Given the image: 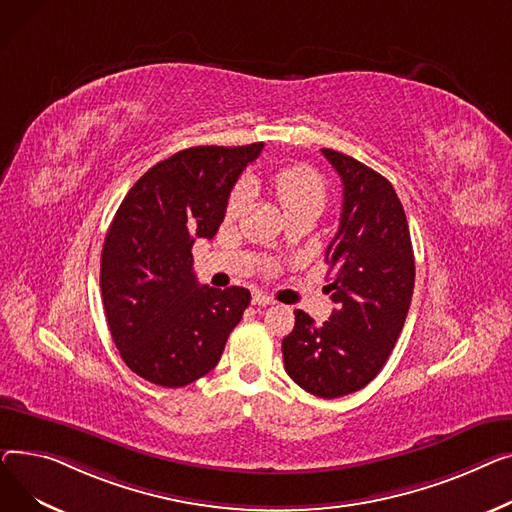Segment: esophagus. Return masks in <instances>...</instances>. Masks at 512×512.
Listing matches in <instances>:
<instances>
[{
    "instance_id": "1",
    "label": "esophagus",
    "mask_w": 512,
    "mask_h": 512,
    "mask_svg": "<svg viewBox=\"0 0 512 512\" xmlns=\"http://www.w3.org/2000/svg\"><path fill=\"white\" fill-rule=\"evenodd\" d=\"M252 304H254V306H273L275 299L264 295V293H260V291H256V293L252 295Z\"/></svg>"
}]
</instances>
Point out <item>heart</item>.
I'll return each mask as SVG.
<instances>
[{
  "instance_id": "1",
  "label": "heart",
  "mask_w": 512,
  "mask_h": 512,
  "mask_svg": "<svg viewBox=\"0 0 512 512\" xmlns=\"http://www.w3.org/2000/svg\"><path fill=\"white\" fill-rule=\"evenodd\" d=\"M270 186H273L281 206L285 208V213L302 206H314L320 210L326 200V188L320 175L304 165H293L277 171L273 175ZM248 196H250L248 184L242 182L231 192L227 200V217H237L242 213L248 202Z\"/></svg>"
}]
</instances>
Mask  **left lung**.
<instances>
[{
	"instance_id": "left-lung-1",
	"label": "left lung",
	"mask_w": 512,
	"mask_h": 512,
	"mask_svg": "<svg viewBox=\"0 0 512 512\" xmlns=\"http://www.w3.org/2000/svg\"><path fill=\"white\" fill-rule=\"evenodd\" d=\"M322 155L343 182L341 223L324 258L335 270L324 291L337 310L320 326L295 310L283 362L308 393L337 399L370 384L386 364L411 306L415 260L393 184L333 148Z\"/></svg>"
}]
</instances>
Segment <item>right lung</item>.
<instances>
[{"label":"right lung","mask_w":512,"mask_h":512,"mask_svg":"<svg viewBox=\"0 0 512 512\" xmlns=\"http://www.w3.org/2000/svg\"><path fill=\"white\" fill-rule=\"evenodd\" d=\"M262 142L194 146L150 167L119 204L101 254L111 337L140 378L186 386L213 370L250 306L244 287L198 285L192 246L213 239Z\"/></svg>","instance_id":"right-lung-1"}]
</instances>
